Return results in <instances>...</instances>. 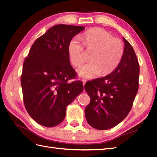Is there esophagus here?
Segmentation results:
<instances>
[{
	"label": "esophagus",
	"mask_w": 157,
	"mask_h": 157,
	"mask_svg": "<svg viewBox=\"0 0 157 157\" xmlns=\"http://www.w3.org/2000/svg\"><path fill=\"white\" fill-rule=\"evenodd\" d=\"M82 82H83V85H85V84H86V79H82Z\"/></svg>",
	"instance_id": "1"
}]
</instances>
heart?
<instances>
[{
	"instance_id": "obj_1",
	"label": "heart",
	"mask_w": 157,
	"mask_h": 157,
	"mask_svg": "<svg viewBox=\"0 0 157 157\" xmlns=\"http://www.w3.org/2000/svg\"><path fill=\"white\" fill-rule=\"evenodd\" d=\"M82 41L75 37L68 45V55L71 64L79 67L85 61V48L91 62L82 66L78 70L79 75L92 78L100 73L109 74L117 68L124 54V46L118 38H113L109 32L100 28L86 31L82 36Z\"/></svg>"
}]
</instances>
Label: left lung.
<instances>
[{
    "label": "left lung",
    "mask_w": 157,
    "mask_h": 157,
    "mask_svg": "<svg viewBox=\"0 0 157 157\" xmlns=\"http://www.w3.org/2000/svg\"><path fill=\"white\" fill-rule=\"evenodd\" d=\"M124 54L109 75L86 83L90 102L85 109L88 124L96 129L116 126L131 110L139 87L140 65L134 48L125 38Z\"/></svg>",
    "instance_id": "8db88e82"
}]
</instances>
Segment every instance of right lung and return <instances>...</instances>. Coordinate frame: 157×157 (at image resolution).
<instances>
[{"label":"right lung","instance_id":"right-lung-1","mask_svg":"<svg viewBox=\"0 0 157 157\" xmlns=\"http://www.w3.org/2000/svg\"><path fill=\"white\" fill-rule=\"evenodd\" d=\"M84 27L59 24L36 40L24 60L21 76L23 99L31 117L54 127L65 117L66 108L84 90L81 81L68 82L77 73L68 55L70 40Z\"/></svg>","mask_w":157,"mask_h":157}]
</instances>
